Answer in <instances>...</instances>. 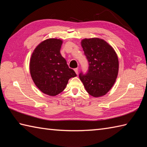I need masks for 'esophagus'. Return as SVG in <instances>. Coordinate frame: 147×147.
Segmentation results:
<instances>
[{
    "mask_svg": "<svg viewBox=\"0 0 147 147\" xmlns=\"http://www.w3.org/2000/svg\"><path fill=\"white\" fill-rule=\"evenodd\" d=\"M74 71H75V73L78 74V68H75V69H74Z\"/></svg>",
    "mask_w": 147,
    "mask_h": 147,
    "instance_id": "1",
    "label": "esophagus"
}]
</instances>
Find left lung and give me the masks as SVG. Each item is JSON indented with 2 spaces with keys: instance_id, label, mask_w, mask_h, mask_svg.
<instances>
[{
  "instance_id": "left-lung-1",
  "label": "left lung",
  "mask_w": 147,
  "mask_h": 147,
  "mask_svg": "<svg viewBox=\"0 0 147 147\" xmlns=\"http://www.w3.org/2000/svg\"><path fill=\"white\" fill-rule=\"evenodd\" d=\"M82 46L88 62L86 74L80 78L89 94L94 97L105 95L114 85L119 70L116 53L104 40L93 38L82 41Z\"/></svg>"
}]
</instances>
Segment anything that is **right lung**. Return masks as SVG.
I'll list each match as a JSON object with an SVG mask.
<instances>
[{
    "mask_svg": "<svg viewBox=\"0 0 147 147\" xmlns=\"http://www.w3.org/2000/svg\"><path fill=\"white\" fill-rule=\"evenodd\" d=\"M62 41L49 38L40 43L33 52L30 69L32 80L40 91L50 96L62 92L71 78L76 76L60 50Z\"/></svg>",
    "mask_w": 147,
    "mask_h": 147,
    "instance_id": "add662e5",
    "label": "right lung"
}]
</instances>
